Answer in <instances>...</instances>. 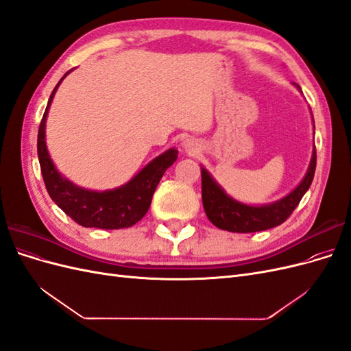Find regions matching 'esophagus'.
<instances>
[{
	"label": "esophagus",
	"mask_w": 351,
	"mask_h": 351,
	"mask_svg": "<svg viewBox=\"0 0 351 351\" xmlns=\"http://www.w3.org/2000/svg\"><path fill=\"white\" fill-rule=\"evenodd\" d=\"M184 147H186L187 151H190V152L197 149V147H196V142H195L193 139H187V141H184Z\"/></svg>",
	"instance_id": "obj_1"
}]
</instances>
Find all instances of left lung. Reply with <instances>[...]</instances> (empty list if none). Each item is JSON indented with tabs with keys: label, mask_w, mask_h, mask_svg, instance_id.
I'll use <instances>...</instances> for the list:
<instances>
[{
	"label": "left lung",
	"mask_w": 351,
	"mask_h": 351,
	"mask_svg": "<svg viewBox=\"0 0 351 351\" xmlns=\"http://www.w3.org/2000/svg\"><path fill=\"white\" fill-rule=\"evenodd\" d=\"M316 168V149L303 182L284 199L265 206H247L226 195L205 168H202V202L215 227L231 232H254L277 227L289 218L311 187Z\"/></svg>",
	"instance_id": "8db88e82"
}]
</instances>
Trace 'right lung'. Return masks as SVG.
<instances>
[{
	"instance_id": "obj_1",
	"label": "right lung",
	"mask_w": 351,
	"mask_h": 351,
	"mask_svg": "<svg viewBox=\"0 0 351 351\" xmlns=\"http://www.w3.org/2000/svg\"><path fill=\"white\" fill-rule=\"evenodd\" d=\"M66 76L67 73L64 74V77ZM58 84L51 93L38 132V158L48 195L82 227L120 230L134 226L149 209L159 180L162 178L167 168L174 164L178 152L176 149H169L159 155L129 183L119 189L108 190V192H90V190L74 186L57 171L45 145V120Z\"/></svg>"
}]
</instances>
